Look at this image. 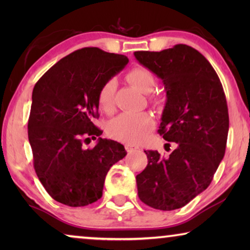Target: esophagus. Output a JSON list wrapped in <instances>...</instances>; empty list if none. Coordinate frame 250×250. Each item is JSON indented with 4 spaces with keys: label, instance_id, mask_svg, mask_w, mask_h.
<instances>
[{
    "label": "esophagus",
    "instance_id": "34e87169",
    "mask_svg": "<svg viewBox=\"0 0 250 250\" xmlns=\"http://www.w3.org/2000/svg\"><path fill=\"white\" fill-rule=\"evenodd\" d=\"M125 149H126V151L127 152H133V151H135L136 149V146H132V145H125Z\"/></svg>",
    "mask_w": 250,
    "mask_h": 250
}]
</instances>
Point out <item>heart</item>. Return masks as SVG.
<instances>
[{"label":"heart","mask_w":250,"mask_h":250,"mask_svg":"<svg viewBox=\"0 0 250 250\" xmlns=\"http://www.w3.org/2000/svg\"><path fill=\"white\" fill-rule=\"evenodd\" d=\"M126 80L143 94L151 93L155 88V78L145 68H133L126 75ZM117 83L114 78L105 81L98 93V104L101 110L111 112L115 108V92ZM153 126L151 116L146 112H123L111 119L108 125V132L118 141L135 143L141 142L149 134Z\"/></svg>","instance_id":"1"}]
</instances>
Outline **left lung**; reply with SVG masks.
Listing matches in <instances>:
<instances>
[{
  "mask_svg": "<svg viewBox=\"0 0 250 250\" xmlns=\"http://www.w3.org/2000/svg\"><path fill=\"white\" fill-rule=\"evenodd\" d=\"M135 59L166 91L159 134L175 149L168 157L146 150L148 165L136 175L142 203L160 210L186 206L209 186L223 159L229 132L227 99L216 71L200 52L177 44ZM169 146V143H167Z\"/></svg>",
  "mask_w": 250,
  "mask_h": 250,
  "instance_id": "left-lung-1",
  "label": "left lung"
}]
</instances>
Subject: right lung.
<instances>
[{
	"instance_id": "right-lung-1",
	"label": "right lung",
	"mask_w": 250,
	"mask_h": 250,
	"mask_svg": "<svg viewBox=\"0 0 250 250\" xmlns=\"http://www.w3.org/2000/svg\"><path fill=\"white\" fill-rule=\"evenodd\" d=\"M127 57L84 47L58 61L35 84L28 119L34 168L47 193L70 207L87 206L102 197L110 167L126 156L124 146L102 134L98 93L105 81L124 69Z\"/></svg>"
}]
</instances>
